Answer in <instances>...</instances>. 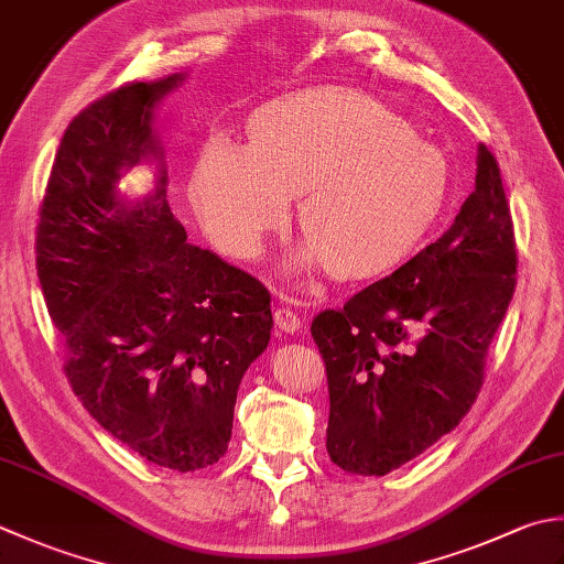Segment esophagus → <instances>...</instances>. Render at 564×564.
I'll list each match as a JSON object with an SVG mask.
<instances>
[{
	"label": "esophagus",
	"mask_w": 564,
	"mask_h": 564,
	"mask_svg": "<svg viewBox=\"0 0 564 564\" xmlns=\"http://www.w3.org/2000/svg\"><path fill=\"white\" fill-rule=\"evenodd\" d=\"M273 319H275V327H279L285 335H295L297 329L303 327L301 317H297V313L291 311V307H275Z\"/></svg>",
	"instance_id": "obj_1"
}]
</instances>
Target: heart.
Returning <instances> with one entry per match:
<instances>
[{
    "label": "heart",
    "instance_id": "obj_1",
    "mask_svg": "<svg viewBox=\"0 0 564 564\" xmlns=\"http://www.w3.org/2000/svg\"><path fill=\"white\" fill-rule=\"evenodd\" d=\"M449 169L413 127L377 99L345 87H317L259 107L249 147L205 143L187 193L209 239L229 257H257L285 225L301 193L305 239L291 271L333 269L367 279L393 269L443 209Z\"/></svg>",
    "mask_w": 564,
    "mask_h": 564
}]
</instances>
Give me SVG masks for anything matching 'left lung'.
I'll use <instances>...</instances> for the list:
<instances>
[{
    "label": "left lung",
    "mask_w": 564,
    "mask_h": 564,
    "mask_svg": "<svg viewBox=\"0 0 564 564\" xmlns=\"http://www.w3.org/2000/svg\"><path fill=\"white\" fill-rule=\"evenodd\" d=\"M501 171L479 143L477 183L443 237L313 319L329 389L327 455L383 477L459 425L516 289Z\"/></svg>",
    "instance_id": "8db88e82"
}]
</instances>
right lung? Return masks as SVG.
Instances as JSON below:
<instances>
[{
	"label": "right lung",
	"instance_id": "add662e5",
	"mask_svg": "<svg viewBox=\"0 0 564 564\" xmlns=\"http://www.w3.org/2000/svg\"><path fill=\"white\" fill-rule=\"evenodd\" d=\"M129 83L77 115L43 195L36 269L65 373L95 421L173 471L225 457L241 377L271 339V295L187 235L165 200L156 107L185 83ZM154 165L149 192L123 175Z\"/></svg>",
	"mask_w": 564,
	"mask_h": 564
}]
</instances>
